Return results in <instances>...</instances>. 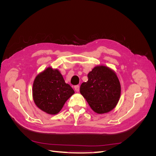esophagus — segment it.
Listing matches in <instances>:
<instances>
[{
    "mask_svg": "<svg viewBox=\"0 0 156 156\" xmlns=\"http://www.w3.org/2000/svg\"><path fill=\"white\" fill-rule=\"evenodd\" d=\"M74 88H75V90L76 92H79V85H76L74 87Z\"/></svg>",
    "mask_w": 156,
    "mask_h": 156,
    "instance_id": "34e87169",
    "label": "esophagus"
}]
</instances>
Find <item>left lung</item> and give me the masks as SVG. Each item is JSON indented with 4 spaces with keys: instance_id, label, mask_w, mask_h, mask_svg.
<instances>
[{
    "instance_id": "obj_1",
    "label": "left lung",
    "mask_w": 156,
    "mask_h": 156,
    "mask_svg": "<svg viewBox=\"0 0 156 156\" xmlns=\"http://www.w3.org/2000/svg\"><path fill=\"white\" fill-rule=\"evenodd\" d=\"M80 93L94 112L103 114L116 106L121 86L115 71L105 66H97L88 73V81L81 84Z\"/></svg>"
}]
</instances>
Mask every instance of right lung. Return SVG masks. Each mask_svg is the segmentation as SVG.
Instances as JSON below:
<instances>
[{
    "label": "right lung",
    "instance_id": "right-lung-1",
    "mask_svg": "<svg viewBox=\"0 0 156 156\" xmlns=\"http://www.w3.org/2000/svg\"><path fill=\"white\" fill-rule=\"evenodd\" d=\"M75 93L57 69L49 67L36 77L32 97L36 105L49 115H56Z\"/></svg>",
    "mask_w": 156,
    "mask_h": 156
}]
</instances>
